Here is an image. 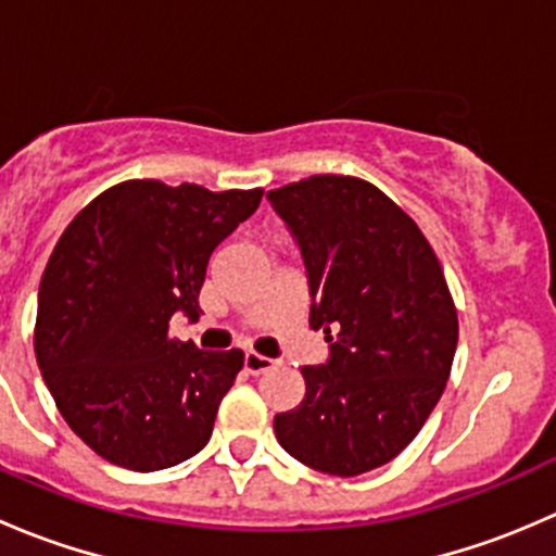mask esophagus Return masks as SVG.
<instances>
[{"mask_svg":"<svg viewBox=\"0 0 556 556\" xmlns=\"http://www.w3.org/2000/svg\"><path fill=\"white\" fill-rule=\"evenodd\" d=\"M271 368H274L271 357L255 355V352H247V355H244V371L252 374V377H257V374L271 371Z\"/></svg>","mask_w":556,"mask_h":556,"instance_id":"obj_1","label":"esophagus"}]
</instances>
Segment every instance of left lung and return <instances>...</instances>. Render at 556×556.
<instances>
[{
  "instance_id": "left-lung-1",
  "label": "left lung",
  "mask_w": 556,
  "mask_h": 556,
  "mask_svg": "<svg viewBox=\"0 0 556 556\" xmlns=\"http://www.w3.org/2000/svg\"><path fill=\"white\" fill-rule=\"evenodd\" d=\"M309 279V325L328 361L274 417L282 450L330 476L397 457L439 403L457 350V309L433 247L377 185L314 174L268 190Z\"/></svg>"
}]
</instances>
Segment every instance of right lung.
Returning a JSON list of instances; mask_svg holds the SVG:
<instances>
[{
  "mask_svg": "<svg viewBox=\"0 0 556 556\" xmlns=\"http://www.w3.org/2000/svg\"><path fill=\"white\" fill-rule=\"evenodd\" d=\"M261 195L128 179L61 233L39 282L37 366L99 457L150 473L206 446L244 355L172 339L169 319H199L212 252Z\"/></svg>",
  "mask_w": 556,
  "mask_h": 556,
  "instance_id": "obj_1",
  "label": "right lung"
}]
</instances>
